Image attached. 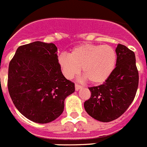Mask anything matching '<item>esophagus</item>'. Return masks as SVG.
Instances as JSON below:
<instances>
[{
	"mask_svg": "<svg viewBox=\"0 0 147 147\" xmlns=\"http://www.w3.org/2000/svg\"><path fill=\"white\" fill-rule=\"evenodd\" d=\"M82 86H80V85H78V84H75V90L76 91H78V90H80V88H82Z\"/></svg>",
	"mask_w": 147,
	"mask_h": 147,
	"instance_id": "esophagus-1",
	"label": "esophagus"
}]
</instances>
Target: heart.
<instances>
[{
  "mask_svg": "<svg viewBox=\"0 0 147 147\" xmlns=\"http://www.w3.org/2000/svg\"><path fill=\"white\" fill-rule=\"evenodd\" d=\"M116 59L115 51L109 45L82 44L73 48L69 55H60L59 63L67 78H73L82 68L89 82L101 84L114 71Z\"/></svg>",
  "mask_w": 147,
  "mask_h": 147,
  "instance_id": "1",
  "label": "heart"
}]
</instances>
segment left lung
<instances>
[{
	"mask_svg": "<svg viewBox=\"0 0 147 147\" xmlns=\"http://www.w3.org/2000/svg\"><path fill=\"white\" fill-rule=\"evenodd\" d=\"M115 51V68L102 85L88 88L91 97L84 102L86 112L101 122H110L121 116L133 101L138 87L135 53L120 44Z\"/></svg>",
	"mask_w": 147,
	"mask_h": 147,
	"instance_id": "8db88e82",
	"label": "left lung"
}]
</instances>
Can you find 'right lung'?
Returning <instances> with one entry per match:
<instances>
[{
    "label": "right lung",
    "mask_w": 147,
    "mask_h": 147,
    "mask_svg": "<svg viewBox=\"0 0 147 147\" xmlns=\"http://www.w3.org/2000/svg\"><path fill=\"white\" fill-rule=\"evenodd\" d=\"M7 86L16 109L38 123L59 117L65 98L75 91L74 83L61 73L56 45L41 41L17 49L9 65Z\"/></svg>",
    "instance_id": "1"
}]
</instances>
